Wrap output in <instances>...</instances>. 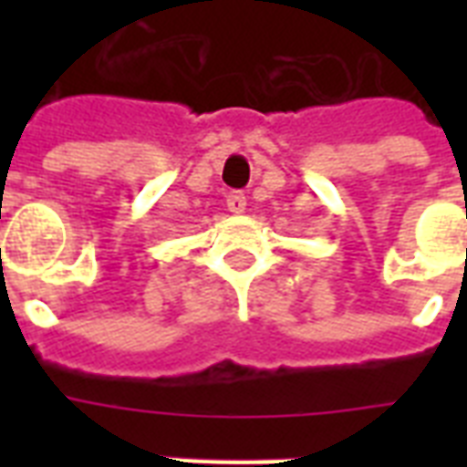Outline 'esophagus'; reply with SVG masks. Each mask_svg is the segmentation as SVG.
<instances>
[{
  "mask_svg": "<svg viewBox=\"0 0 467 467\" xmlns=\"http://www.w3.org/2000/svg\"><path fill=\"white\" fill-rule=\"evenodd\" d=\"M227 211L234 213V215H240V213L247 211V196H244L242 191H230V193H227Z\"/></svg>",
  "mask_w": 467,
  "mask_h": 467,
  "instance_id": "1",
  "label": "esophagus"
}]
</instances>
